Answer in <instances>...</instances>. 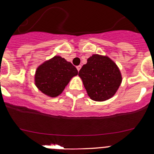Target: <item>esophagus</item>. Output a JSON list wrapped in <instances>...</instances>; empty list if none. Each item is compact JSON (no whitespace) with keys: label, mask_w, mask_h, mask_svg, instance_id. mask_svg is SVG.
Listing matches in <instances>:
<instances>
[{"label":"esophagus","mask_w":154,"mask_h":154,"mask_svg":"<svg viewBox=\"0 0 154 154\" xmlns=\"http://www.w3.org/2000/svg\"><path fill=\"white\" fill-rule=\"evenodd\" d=\"M80 68H81V66H77V71H80Z\"/></svg>","instance_id":"34e87169"}]
</instances>
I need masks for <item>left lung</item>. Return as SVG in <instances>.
Wrapping results in <instances>:
<instances>
[{
  "label": "left lung",
  "mask_w": 154,
  "mask_h": 154,
  "mask_svg": "<svg viewBox=\"0 0 154 154\" xmlns=\"http://www.w3.org/2000/svg\"><path fill=\"white\" fill-rule=\"evenodd\" d=\"M87 94L94 101L111 98L122 82L121 71L107 56L93 54L79 71Z\"/></svg>",
  "instance_id": "1"
}]
</instances>
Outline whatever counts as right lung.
Masks as SVG:
<instances>
[{"mask_svg": "<svg viewBox=\"0 0 154 154\" xmlns=\"http://www.w3.org/2000/svg\"><path fill=\"white\" fill-rule=\"evenodd\" d=\"M78 74L77 68L60 56H55L36 68L35 85L45 95H60L71 78Z\"/></svg>", "mask_w": 154, "mask_h": 154, "instance_id": "right-lung-1", "label": "right lung"}]
</instances>
